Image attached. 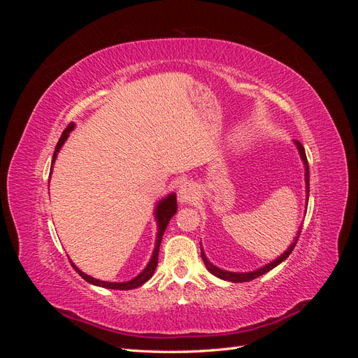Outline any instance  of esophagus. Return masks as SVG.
<instances>
[{"instance_id":"34e87169","label":"esophagus","mask_w":358,"mask_h":358,"mask_svg":"<svg viewBox=\"0 0 358 358\" xmlns=\"http://www.w3.org/2000/svg\"><path fill=\"white\" fill-rule=\"evenodd\" d=\"M196 199H197V189H196V187H194L191 182L182 183V185L179 187V191H178V200H179V203L188 204V203H192Z\"/></svg>"}]
</instances>
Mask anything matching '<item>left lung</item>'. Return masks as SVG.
Wrapping results in <instances>:
<instances>
[{
    "label": "left lung",
    "instance_id": "obj_1",
    "mask_svg": "<svg viewBox=\"0 0 358 358\" xmlns=\"http://www.w3.org/2000/svg\"><path fill=\"white\" fill-rule=\"evenodd\" d=\"M294 143H296V146H297V149H299V154H300V157H301V159H303V164H305L306 199H309V164H308V158H306V154H305V148H303V145L299 142V140H294ZM299 236H300V230H299V233H297V237L294 239V242H292V243L289 245V248L287 249V251H285L282 255L278 257L276 259H273L272 263L266 264L264 267L254 270V272L236 273V272H227V270L218 268L216 266H213V264L209 262L208 258H206V255H204V252H203V248H201V258H203V262H204V266L208 267L209 272H210L212 275H215L216 278H221V279H224V280H230V282H248V280H252V279H255V278H258V276H262V275L267 273L268 270L275 268L278 264L282 263L284 259H287V258H288V255L292 252V249H294V246H296V243H297V241H299Z\"/></svg>",
    "mask_w": 358,
    "mask_h": 358
}]
</instances>
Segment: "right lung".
<instances>
[{
	"mask_svg": "<svg viewBox=\"0 0 358 358\" xmlns=\"http://www.w3.org/2000/svg\"><path fill=\"white\" fill-rule=\"evenodd\" d=\"M74 128V124H69L67 128L64 129L61 137H59V142L55 148V152H53V158H52V167H53V162H55L57 159V155L59 152V149L62 148V145L66 143V140L69 138L70 133L73 131ZM50 167V170H52ZM52 173V171H50ZM178 210V201H176V194H170V196H167L166 199H162L158 204H157V209H155V220H157V224H158V233H157V241H155V249L152 252V257H150L148 266L143 268V272L137 275L134 279L131 280H127V282H106V280H100V279H95L92 276H88L86 273H83L82 270L78 268V266H76L73 262L71 266L73 268L78 272L86 282H90L92 285H96V287H103V288H109V289H134L140 285H143L146 280H149L150 278H152L155 268H157V264H158V252H159V245H161V239H162V234H164L167 225L170 222V220L173 218V215L176 213Z\"/></svg>",
	"mask_w": 358,
	"mask_h": 358,
	"instance_id": "right-lung-1",
	"label": "right lung"
}]
</instances>
